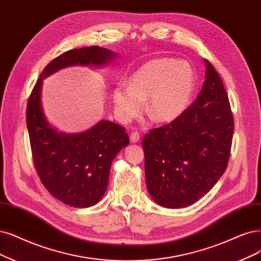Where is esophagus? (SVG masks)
<instances>
[{"label": "esophagus", "instance_id": "34e87169", "mask_svg": "<svg viewBox=\"0 0 261 261\" xmlns=\"http://www.w3.org/2000/svg\"><path fill=\"white\" fill-rule=\"evenodd\" d=\"M130 141L131 143H138L140 141V133L138 131H133L130 134Z\"/></svg>", "mask_w": 261, "mask_h": 261}]
</instances>
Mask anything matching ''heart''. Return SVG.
Returning a JSON list of instances; mask_svg holds the SVG:
<instances>
[{"instance_id":"1","label":"heart","mask_w":261,"mask_h":261,"mask_svg":"<svg viewBox=\"0 0 261 261\" xmlns=\"http://www.w3.org/2000/svg\"><path fill=\"white\" fill-rule=\"evenodd\" d=\"M196 89V73L187 61L155 59L131 76L129 86L118 85L113 91L115 113L122 122L146 112L159 122L177 119L185 113Z\"/></svg>"}]
</instances>
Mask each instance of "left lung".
Masks as SVG:
<instances>
[{
	"instance_id": "left-lung-1",
	"label": "left lung",
	"mask_w": 261,
	"mask_h": 261,
	"mask_svg": "<svg viewBox=\"0 0 261 261\" xmlns=\"http://www.w3.org/2000/svg\"><path fill=\"white\" fill-rule=\"evenodd\" d=\"M205 82L196 101L165 127L143 139L146 186L163 207L195 203L214 187L227 169L233 117L225 87L207 60Z\"/></svg>"
}]
</instances>
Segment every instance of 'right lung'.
<instances>
[{
    "label": "right lung",
    "mask_w": 261,
    "mask_h": 261,
    "mask_svg": "<svg viewBox=\"0 0 261 261\" xmlns=\"http://www.w3.org/2000/svg\"><path fill=\"white\" fill-rule=\"evenodd\" d=\"M117 57L99 46L66 51L45 67L29 98L27 127L35 169L45 188L64 204L89 207L98 203L108 188L112 162L129 145V137L123 127L110 120H100L80 133L58 131L43 109V81L67 66L103 67Z\"/></svg>",
    "instance_id": "obj_1"
}]
</instances>
